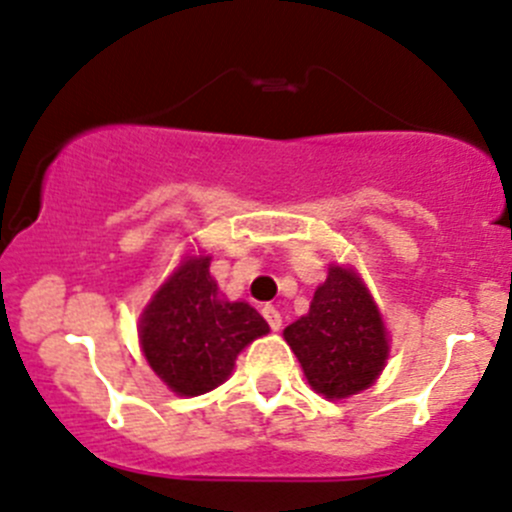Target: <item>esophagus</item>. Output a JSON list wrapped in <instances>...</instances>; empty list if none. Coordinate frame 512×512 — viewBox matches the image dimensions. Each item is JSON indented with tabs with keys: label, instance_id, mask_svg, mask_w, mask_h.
Masks as SVG:
<instances>
[{
	"label": "esophagus",
	"instance_id": "obj_1",
	"mask_svg": "<svg viewBox=\"0 0 512 512\" xmlns=\"http://www.w3.org/2000/svg\"><path fill=\"white\" fill-rule=\"evenodd\" d=\"M262 317H265L267 325H270L275 332L282 327V317H280V310H277V307L265 305V307H262Z\"/></svg>",
	"mask_w": 512,
	"mask_h": 512
}]
</instances>
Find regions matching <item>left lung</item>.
I'll return each mask as SVG.
<instances>
[{
    "label": "left lung",
    "instance_id": "obj_1",
    "mask_svg": "<svg viewBox=\"0 0 512 512\" xmlns=\"http://www.w3.org/2000/svg\"><path fill=\"white\" fill-rule=\"evenodd\" d=\"M312 390L340 400L370 388L388 360L390 342L380 310L355 270L330 265L310 312L285 327Z\"/></svg>",
    "mask_w": 512,
    "mask_h": 512
}]
</instances>
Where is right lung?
I'll return each mask as SVG.
<instances>
[{
	"label": "right lung",
	"instance_id": "1",
	"mask_svg": "<svg viewBox=\"0 0 512 512\" xmlns=\"http://www.w3.org/2000/svg\"><path fill=\"white\" fill-rule=\"evenodd\" d=\"M270 325L247 302H230L210 275V255L185 257L140 317V345L155 375L185 398L230 377L237 355Z\"/></svg>",
	"mask_w": 512,
	"mask_h": 512
}]
</instances>
